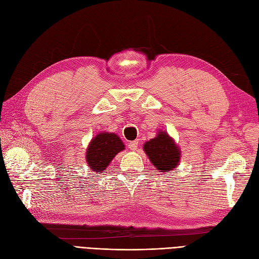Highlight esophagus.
I'll return each instance as SVG.
<instances>
[{
  "instance_id": "34e87169",
  "label": "esophagus",
  "mask_w": 259,
  "mask_h": 259,
  "mask_svg": "<svg viewBox=\"0 0 259 259\" xmlns=\"http://www.w3.org/2000/svg\"><path fill=\"white\" fill-rule=\"evenodd\" d=\"M128 148L131 149V150H133V151L137 150V148H138V142H137V140H134V142L128 143Z\"/></svg>"
}]
</instances>
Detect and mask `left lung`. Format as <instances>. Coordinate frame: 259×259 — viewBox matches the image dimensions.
I'll use <instances>...</instances> for the list:
<instances>
[{"instance_id": "1", "label": "left lung", "mask_w": 259, "mask_h": 259, "mask_svg": "<svg viewBox=\"0 0 259 259\" xmlns=\"http://www.w3.org/2000/svg\"><path fill=\"white\" fill-rule=\"evenodd\" d=\"M144 151L154 167L164 171H173L179 165L180 149L166 132L160 131L156 137L144 145Z\"/></svg>"}]
</instances>
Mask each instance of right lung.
Returning a JSON list of instances; mask_svg holds the SVG:
<instances>
[{
	"instance_id": "add662e5",
	"label": "right lung",
	"mask_w": 259,
	"mask_h": 259,
	"mask_svg": "<svg viewBox=\"0 0 259 259\" xmlns=\"http://www.w3.org/2000/svg\"><path fill=\"white\" fill-rule=\"evenodd\" d=\"M124 149L121 138L114 133H99L91 140L86 150V161L91 170L103 173L114 156Z\"/></svg>"
}]
</instances>
